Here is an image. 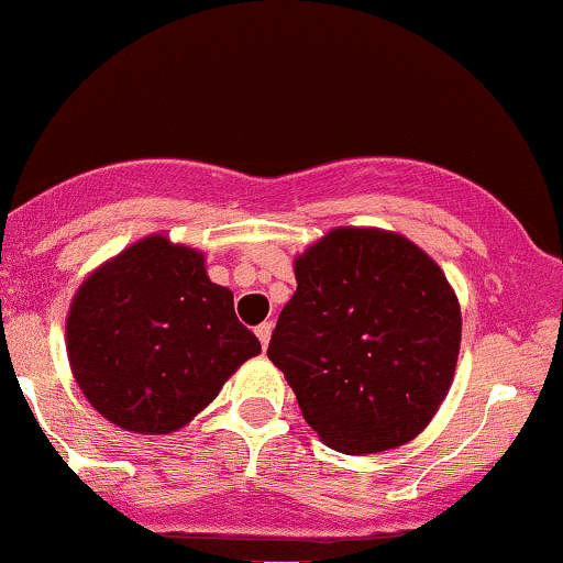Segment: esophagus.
<instances>
[{
    "mask_svg": "<svg viewBox=\"0 0 563 563\" xmlns=\"http://www.w3.org/2000/svg\"><path fill=\"white\" fill-rule=\"evenodd\" d=\"M256 335H260L262 346L267 349L269 346V339H273V322H262V325L256 328Z\"/></svg>",
    "mask_w": 563,
    "mask_h": 563,
    "instance_id": "1",
    "label": "esophagus"
}]
</instances>
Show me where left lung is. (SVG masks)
Instances as JSON below:
<instances>
[{
    "label": "left lung",
    "mask_w": 563,
    "mask_h": 563,
    "mask_svg": "<svg viewBox=\"0 0 563 563\" xmlns=\"http://www.w3.org/2000/svg\"><path fill=\"white\" fill-rule=\"evenodd\" d=\"M294 273L267 357L303 421L346 455L416 439L461 352V303L439 264L397 232L339 228L296 256Z\"/></svg>",
    "instance_id": "1"
}]
</instances>
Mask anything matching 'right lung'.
<instances>
[{
  "label": "right lung",
  "instance_id": "obj_1",
  "mask_svg": "<svg viewBox=\"0 0 563 563\" xmlns=\"http://www.w3.org/2000/svg\"><path fill=\"white\" fill-rule=\"evenodd\" d=\"M66 344L89 405L134 434L183 429L262 352L203 254L166 235L132 243L81 283Z\"/></svg>",
  "mask_w": 563,
  "mask_h": 563
}]
</instances>
